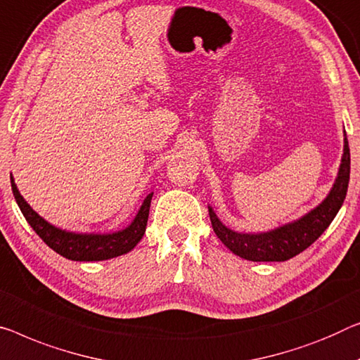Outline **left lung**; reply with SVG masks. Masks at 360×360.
Segmentation results:
<instances>
[{"instance_id": "obj_1", "label": "left lung", "mask_w": 360, "mask_h": 360, "mask_svg": "<svg viewBox=\"0 0 360 360\" xmlns=\"http://www.w3.org/2000/svg\"><path fill=\"white\" fill-rule=\"evenodd\" d=\"M349 173L351 153L345 132V148H342L341 165L335 184L330 189L328 195L317 207L291 223L281 224V226L264 233H238L234 229H229L217 217L213 208L208 207L213 231L218 236V239L240 259L250 262H284L292 259L309 245H312L335 219L346 198Z\"/></svg>"}]
</instances>
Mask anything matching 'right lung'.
Segmentation results:
<instances>
[{"instance_id": "obj_1", "label": "right lung", "mask_w": 360, "mask_h": 360, "mask_svg": "<svg viewBox=\"0 0 360 360\" xmlns=\"http://www.w3.org/2000/svg\"><path fill=\"white\" fill-rule=\"evenodd\" d=\"M11 187H13L15 202H18L20 212H22L32 229L40 236L48 248L55 250L56 254L66 257L69 260L100 262L115 259V257L124 255L127 252H131L139 244V240L143 238V234H146L150 202H152L153 192L143 198L136 218L124 229L112 233H74L56 228L55 224L48 223L45 218H41L25 202V198L20 195L13 174H11Z\"/></svg>"}]
</instances>
